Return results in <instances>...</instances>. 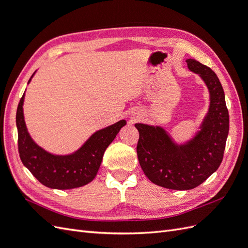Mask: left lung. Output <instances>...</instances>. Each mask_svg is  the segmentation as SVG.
I'll list each match as a JSON object with an SVG mask.
<instances>
[{"label": "left lung", "mask_w": 248, "mask_h": 248, "mask_svg": "<svg viewBox=\"0 0 248 248\" xmlns=\"http://www.w3.org/2000/svg\"><path fill=\"white\" fill-rule=\"evenodd\" d=\"M189 70L200 74L210 92V108L201 131L184 146H177L160 127L136 124L141 170L150 181L164 188L188 190L199 186L219 168L229 134V110L215 72L194 59Z\"/></svg>", "instance_id": "1"}]
</instances>
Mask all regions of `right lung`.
<instances>
[{
	"label": "right lung",
	"instance_id": "right-lung-1",
	"mask_svg": "<svg viewBox=\"0 0 248 248\" xmlns=\"http://www.w3.org/2000/svg\"><path fill=\"white\" fill-rule=\"evenodd\" d=\"M24 96L16 110L17 145L22 163L41 184L49 188L71 189L91 182L100 168L107 148L126 125L125 120L95 132L74 154L51 155L37 146L29 136L22 112Z\"/></svg>",
	"mask_w": 248,
	"mask_h": 248
}]
</instances>
